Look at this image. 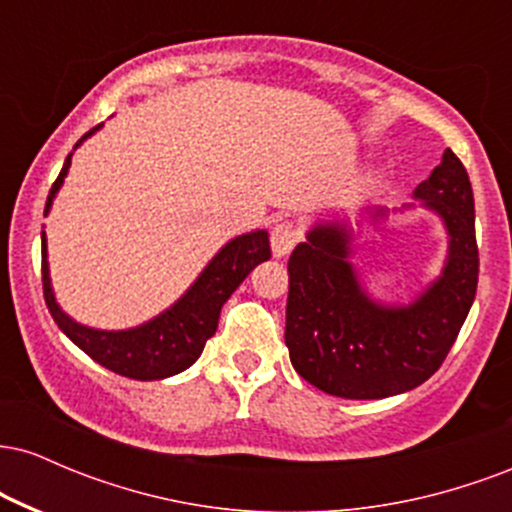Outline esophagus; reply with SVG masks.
Segmentation results:
<instances>
[{
    "label": "esophagus",
    "mask_w": 512,
    "mask_h": 512,
    "mask_svg": "<svg viewBox=\"0 0 512 512\" xmlns=\"http://www.w3.org/2000/svg\"><path fill=\"white\" fill-rule=\"evenodd\" d=\"M301 240V228L291 221H279L272 228V252L274 257H286Z\"/></svg>",
    "instance_id": "1"
}]
</instances>
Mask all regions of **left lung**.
<instances>
[{"label": "left lung", "instance_id": "left-lung-1", "mask_svg": "<svg viewBox=\"0 0 512 512\" xmlns=\"http://www.w3.org/2000/svg\"><path fill=\"white\" fill-rule=\"evenodd\" d=\"M399 209L370 207L356 216L315 221L289 260L286 346L296 373L344 399H383L414 390L440 368L467 320L479 279L472 182L445 149L431 178ZM426 208L449 236L441 274L409 302H380L350 262L366 230L390 215Z\"/></svg>", "mask_w": 512, "mask_h": 512}]
</instances>
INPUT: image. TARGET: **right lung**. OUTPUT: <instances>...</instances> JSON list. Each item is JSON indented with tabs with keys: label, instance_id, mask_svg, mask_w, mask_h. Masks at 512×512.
Listing matches in <instances>:
<instances>
[{
	"label": "right lung",
	"instance_id": "1",
	"mask_svg": "<svg viewBox=\"0 0 512 512\" xmlns=\"http://www.w3.org/2000/svg\"><path fill=\"white\" fill-rule=\"evenodd\" d=\"M98 129H103V122L93 127L91 132H86L76 142L74 151L88 137H93ZM74 151L67 156L60 170V178L52 185L48 202H45V216L50 214L52 202H55L57 192L64 185ZM40 240H43V291L52 320L93 361L113 370V373L134 380H163L190 368L202 356L207 339L214 337L223 303L231 298V293L243 284L245 276L257 264L272 257L269 233L264 228L231 238L226 245H221V250L211 257L207 267L187 286V291L182 293L178 301L168 305L163 313L154 315L137 327H127V330H98V327L76 322L57 303L50 279L48 236H45V231Z\"/></svg>",
	"mask_w": 512,
	"mask_h": 512
}]
</instances>
